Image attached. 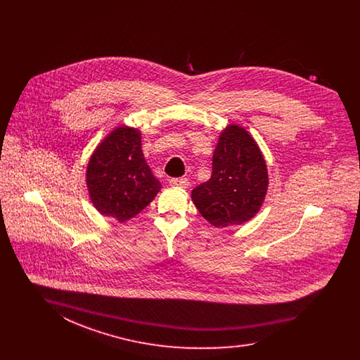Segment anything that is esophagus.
<instances>
[{"label":"esophagus","instance_id":"34e87169","mask_svg":"<svg viewBox=\"0 0 360 360\" xmlns=\"http://www.w3.org/2000/svg\"><path fill=\"white\" fill-rule=\"evenodd\" d=\"M170 185L175 188H186L188 186V178H172Z\"/></svg>","mask_w":360,"mask_h":360}]
</instances>
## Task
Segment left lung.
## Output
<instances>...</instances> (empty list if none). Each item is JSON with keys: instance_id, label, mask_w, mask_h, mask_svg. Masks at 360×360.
<instances>
[{"instance_id": "1", "label": "left lung", "mask_w": 360, "mask_h": 360, "mask_svg": "<svg viewBox=\"0 0 360 360\" xmlns=\"http://www.w3.org/2000/svg\"><path fill=\"white\" fill-rule=\"evenodd\" d=\"M269 175L255 140L239 125H228L213 153L210 179L191 191L206 221L224 228L251 220L264 201Z\"/></svg>"}]
</instances>
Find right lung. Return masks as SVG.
I'll use <instances>...</instances> for the list:
<instances>
[{
    "mask_svg": "<svg viewBox=\"0 0 360 360\" xmlns=\"http://www.w3.org/2000/svg\"><path fill=\"white\" fill-rule=\"evenodd\" d=\"M86 185L96 209L124 223L148 205L162 188L141 151L140 131L119 127L90 156Z\"/></svg>",
    "mask_w": 360,
    "mask_h": 360,
    "instance_id": "1",
    "label": "right lung"
}]
</instances>
